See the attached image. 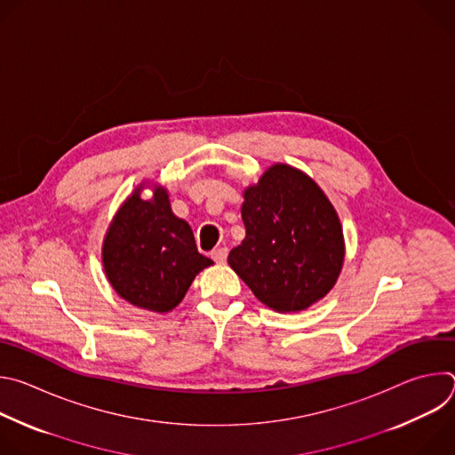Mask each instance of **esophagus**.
Masks as SVG:
<instances>
[{"label":"esophagus","instance_id":"esophagus-1","mask_svg":"<svg viewBox=\"0 0 455 455\" xmlns=\"http://www.w3.org/2000/svg\"><path fill=\"white\" fill-rule=\"evenodd\" d=\"M227 255H228V250H227V248H223V246H221V248H216V250H212V251H211V257L214 259L216 263H220V265L227 261Z\"/></svg>","mask_w":455,"mask_h":455}]
</instances>
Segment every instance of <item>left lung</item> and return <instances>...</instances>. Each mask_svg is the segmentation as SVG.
I'll list each match as a JSON object with an SVG mask.
<instances>
[{"instance_id": "8db88e82", "label": "left lung", "mask_w": 455, "mask_h": 455, "mask_svg": "<svg viewBox=\"0 0 455 455\" xmlns=\"http://www.w3.org/2000/svg\"><path fill=\"white\" fill-rule=\"evenodd\" d=\"M243 196L246 237L230 250V268L279 313L326 297L344 265L342 225L326 194L302 171L275 164Z\"/></svg>"}]
</instances>
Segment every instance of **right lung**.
I'll return each instance as SVG.
<instances>
[{
  "label": "right lung",
  "instance_id": "right-lung-1",
  "mask_svg": "<svg viewBox=\"0 0 455 455\" xmlns=\"http://www.w3.org/2000/svg\"><path fill=\"white\" fill-rule=\"evenodd\" d=\"M140 192L142 185L115 214L102 244V265L124 300L167 313L212 261L198 251L188 223L172 214L164 187H153L151 200H142Z\"/></svg>",
  "mask_w": 455,
  "mask_h": 455
}]
</instances>
